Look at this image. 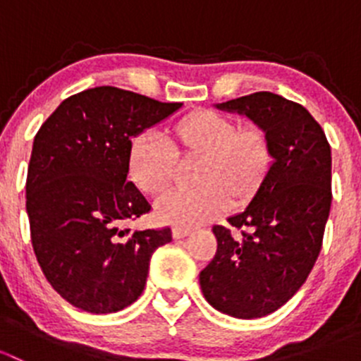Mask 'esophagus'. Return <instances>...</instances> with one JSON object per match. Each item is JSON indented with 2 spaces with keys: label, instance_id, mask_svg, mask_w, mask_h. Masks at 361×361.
Returning a JSON list of instances; mask_svg holds the SVG:
<instances>
[{
  "label": "esophagus",
  "instance_id": "1",
  "mask_svg": "<svg viewBox=\"0 0 361 361\" xmlns=\"http://www.w3.org/2000/svg\"><path fill=\"white\" fill-rule=\"evenodd\" d=\"M190 232L192 231L188 227H176V228H173V238L174 239H183V238H187Z\"/></svg>",
  "mask_w": 361,
  "mask_h": 361
}]
</instances>
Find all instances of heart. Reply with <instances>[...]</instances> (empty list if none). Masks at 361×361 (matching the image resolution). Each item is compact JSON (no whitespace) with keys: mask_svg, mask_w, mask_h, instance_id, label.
Masks as SVG:
<instances>
[{"mask_svg":"<svg viewBox=\"0 0 361 361\" xmlns=\"http://www.w3.org/2000/svg\"><path fill=\"white\" fill-rule=\"evenodd\" d=\"M202 155L195 188L169 190L157 201L164 224L201 225L231 204V194L246 197L260 185L271 166V145L257 127L238 130L231 118L197 111L178 123L174 141L157 129L134 137L129 150V174L147 194H159L173 181L178 150Z\"/></svg>","mask_w":361,"mask_h":361,"instance_id":"heart-1","label":"heart"}]
</instances>
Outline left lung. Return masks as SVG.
I'll list each match as a JSON object with an SVG mask.
<instances>
[{
    "label": "left lung",
    "mask_w": 361,
    "mask_h": 361,
    "mask_svg": "<svg viewBox=\"0 0 361 361\" xmlns=\"http://www.w3.org/2000/svg\"><path fill=\"white\" fill-rule=\"evenodd\" d=\"M216 108L253 120L272 162L251 202L227 220L241 235L213 227L218 248L199 283L224 314L262 318L297 293L318 258L332 204V152L311 113L278 94L255 92Z\"/></svg>",
    "instance_id": "obj_1"
}]
</instances>
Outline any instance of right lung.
Listing matches in <instances>:
<instances>
[{
    "instance_id": "add662e5",
    "label": "right lung",
    "mask_w": 361,
    "mask_h": 361,
    "mask_svg": "<svg viewBox=\"0 0 361 361\" xmlns=\"http://www.w3.org/2000/svg\"><path fill=\"white\" fill-rule=\"evenodd\" d=\"M181 103L103 85L68 97L39 127L25 181L36 260L64 300L92 314L122 311L147 285L171 228H122L150 211L129 173L130 137Z\"/></svg>"
}]
</instances>
